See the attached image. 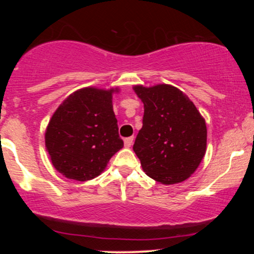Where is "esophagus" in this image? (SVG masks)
<instances>
[{"label":"esophagus","instance_id":"34e87169","mask_svg":"<svg viewBox=\"0 0 254 254\" xmlns=\"http://www.w3.org/2000/svg\"><path fill=\"white\" fill-rule=\"evenodd\" d=\"M132 142H133V137H127V138L124 139V145L127 148H130L131 145H132Z\"/></svg>","mask_w":254,"mask_h":254}]
</instances>
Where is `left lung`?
Returning a JSON list of instances; mask_svg holds the SVG:
<instances>
[{"label":"left lung","instance_id":"8db88e82","mask_svg":"<svg viewBox=\"0 0 254 254\" xmlns=\"http://www.w3.org/2000/svg\"><path fill=\"white\" fill-rule=\"evenodd\" d=\"M144 105L133 151L148 177L164 185L190 178L206 151V124L185 93L171 84L132 87Z\"/></svg>","mask_w":254,"mask_h":254}]
</instances>
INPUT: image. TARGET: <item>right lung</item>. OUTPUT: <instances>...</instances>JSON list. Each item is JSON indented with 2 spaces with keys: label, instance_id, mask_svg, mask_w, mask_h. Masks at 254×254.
<instances>
[{
  "label": "right lung",
  "instance_id": "1",
  "mask_svg": "<svg viewBox=\"0 0 254 254\" xmlns=\"http://www.w3.org/2000/svg\"><path fill=\"white\" fill-rule=\"evenodd\" d=\"M119 88L84 87L71 93L49 122L45 148L57 172L87 182L100 176L123 148L112 97Z\"/></svg>",
  "mask_w": 254,
  "mask_h": 254
}]
</instances>
